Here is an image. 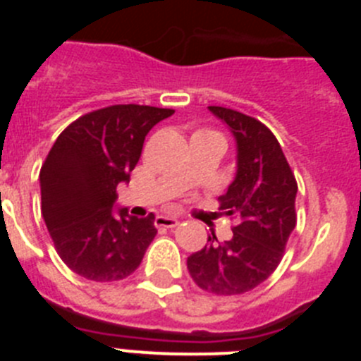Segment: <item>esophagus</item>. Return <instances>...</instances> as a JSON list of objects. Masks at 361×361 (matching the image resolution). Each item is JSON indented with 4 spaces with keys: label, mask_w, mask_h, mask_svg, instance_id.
I'll return each mask as SVG.
<instances>
[{
    "label": "esophagus",
    "mask_w": 361,
    "mask_h": 361,
    "mask_svg": "<svg viewBox=\"0 0 361 361\" xmlns=\"http://www.w3.org/2000/svg\"><path fill=\"white\" fill-rule=\"evenodd\" d=\"M155 226L157 228H175V226H178V219L177 216L157 215L155 216Z\"/></svg>",
    "instance_id": "obj_1"
}]
</instances>
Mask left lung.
<instances>
[{
    "instance_id": "left-lung-1",
    "label": "left lung",
    "mask_w": 361,
    "mask_h": 361,
    "mask_svg": "<svg viewBox=\"0 0 361 361\" xmlns=\"http://www.w3.org/2000/svg\"><path fill=\"white\" fill-rule=\"evenodd\" d=\"M228 124L237 141V175L220 212L237 216L233 237L219 242L215 233L200 251L188 257L193 282L213 295H242L267 280L279 267L296 226V178L280 142L266 124L224 106H209Z\"/></svg>"
}]
</instances>
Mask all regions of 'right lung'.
I'll use <instances>...</instances> for the list:
<instances>
[{
	"instance_id": "1",
	"label": "right lung",
	"mask_w": 361,
	"mask_h": 361,
	"mask_svg": "<svg viewBox=\"0 0 361 361\" xmlns=\"http://www.w3.org/2000/svg\"><path fill=\"white\" fill-rule=\"evenodd\" d=\"M173 111L114 104L73 121L54 142L39 171L41 213L57 255L79 276L117 282L142 262L155 215L116 213V190L130 183L149 130Z\"/></svg>"
}]
</instances>
